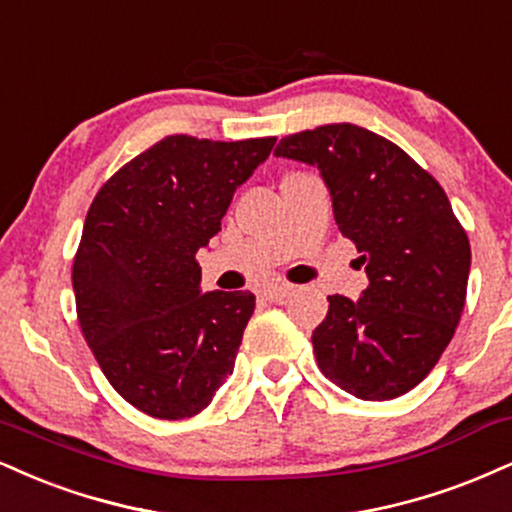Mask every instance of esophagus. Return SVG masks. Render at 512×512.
I'll use <instances>...</instances> for the list:
<instances>
[{"label":"esophagus","mask_w":512,"mask_h":512,"mask_svg":"<svg viewBox=\"0 0 512 512\" xmlns=\"http://www.w3.org/2000/svg\"><path fill=\"white\" fill-rule=\"evenodd\" d=\"M291 293L293 286H288V283H269V286H264V298L274 300V303H279V300H283Z\"/></svg>","instance_id":"obj_1"}]
</instances>
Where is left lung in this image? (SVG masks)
<instances>
[{
    "label": "left lung",
    "instance_id": "left-lung-1",
    "mask_svg": "<svg viewBox=\"0 0 512 512\" xmlns=\"http://www.w3.org/2000/svg\"><path fill=\"white\" fill-rule=\"evenodd\" d=\"M274 155L317 166L369 279L357 300L329 295L312 331L319 369L355 398L403 396L439 362L465 307L472 255L451 202L398 145L355 123L288 135Z\"/></svg>",
    "mask_w": 512,
    "mask_h": 512
}]
</instances>
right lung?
<instances>
[{"label": "right lung", "instance_id": "right-lung-1", "mask_svg": "<svg viewBox=\"0 0 512 512\" xmlns=\"http://www.w3.org/2000/svg\"><path fill=\"white\" fill-rule=\"evenodd\" d=\"M274 143L169 135L92 200L73 260L78 322L109 384L147 415H197L233 372L255 295L202 293L195 255Z\"/></svg>", "mask_w": 512, "mask_h": 512}]
</instances>
